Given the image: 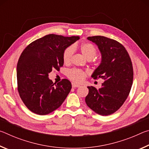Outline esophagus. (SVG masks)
Wrapping results in <instances>:
<instances>
[{
    "instance_id": "34e87169",
    "label": "esophagus",
    "mask_w": 149,
    "mask_h": 149,
    "mask_svg": "<svg viewBox=\"0 0 149 149\" xmlns=\"http://www.w3.org/2000/svg\"><path fill=\"white\" fill-rule=\"evenodd\" d=\"M79 87V85H77V84H72V87H73V88Z\"/></svg>"
}]
</instances>
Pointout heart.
Segmentation results:
<instances>
[{"label":"heart","mask_w":149,"mask_h":149,"mask_svg":"<svg viewBox=\"0 0 149 149\" xmlns=\"http://www.w3.org/2000/svg\"><path fill=\"white\" fill-rule=\"evenodd\" d=\"M80 49V51L82 54L88 60H91L97 54V49L93 44L90 42H84L78 47L77 45L74 46H70L66 48L64 50V53H63V61L65 64H68L72 61L73 55L74 54V51L75 49ZM87 72L84 70L80 69H71L68 71L67 76L69 79L73 81L75 83H81L87 76Z\"/></svg>","instance_id":"1"}]
</instances>
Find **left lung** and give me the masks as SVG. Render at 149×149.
I'll return each mask as SVG.
<instances>
[{
  "label": "left lung",
  "mask_w": 149,
  "mask_h": 149,
  "mask_svg": "<svg viewBox=\"0 0 149 149\" xmlns=\"http://www.w3.org/2000/svg\"><path fill=\"white\" fill-rule=\"evenodd\" d=\"M87 39L97 45L102 55L101 62L91 77L104 81L99 89L87 87L85 102L97 114L110 115L122 107L130 94L133 79L132 60L125 47L116 40L104 36Z\"/></svg>",
  "instance_id": "obj_1"
}]
</instances>
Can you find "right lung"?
<instances>
[{"label": "right lung", "instance_id": "1", "mask_svg": "<svg viewBox=\"0 0 149 149\" xmlns=\"http://www.w3.org/2000/svg\"><path fill=\"white\" fill-rule=\"evenodd\" d=\"M78 36L49 34L27 45L17 65V91L24 104L32 112L46 115L58 108L72 89L71 82L62 79L57 84L49 79L52 70L64 64L63 53Z\"/></svg>", "mask_w": 149, "mask_h": 149}]
</instances>
